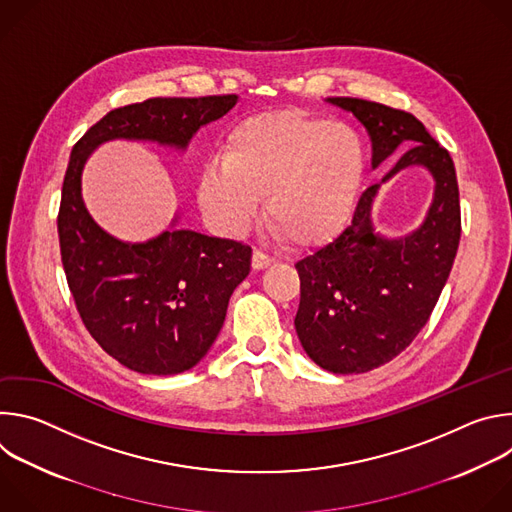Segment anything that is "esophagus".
<instances>
[{"label": "esophagus", "mask_w": 512, "mask_h": 512, "mask_svg": "<svg viewBox=\"0 0 512 512\" xmlns=\"http://www.w3.org/2000/svg\"><path fill=\"white\" fill-rule=\"evenodd\" d=\"M275 263V259H271L269 255H265L263 251H259V249H255L253 251V261H251V265H253V269L255 271H261V269H267L269 265H273Z\"/></svg>", "instance_id": "obj_1"}]
</instances>
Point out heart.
<instances>
[{
    "mask_svg": "<svg viewBox=\"0 0 512 512\" xmlns=\"http://www.w3.org/2000/svg\"><path fill=\"white\" fill-rule=\"evenodd\" d=\"M221 164L196 184L200 208L225 233H245L259 200L271 231L291 249L334 241L352 218L369 172L367 143L346 123L302 109L255 113L235 123Z\"/></svg>",
    "mask_w": 512,
    "mask_h": 512,
    "instance_id": "b5f03b06",
    "label": "heart"
}]
</instances>
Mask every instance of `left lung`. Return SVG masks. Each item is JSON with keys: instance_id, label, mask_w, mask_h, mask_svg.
<instances>
[{"instance_id": "1", "label": "left lung", "mask_w": 512, "mask_h": 512, "mask_svg": "<svg viewBox=\"0 0 512 512\" xmlns=\"http://www.w3.org/2000/svg\"><path fill=\"white\" fill-rule=\"evenodd\" d=\"M352 113L373 143V170L409 148L385 178L358 200L352 225L296 263V332L306 354L336 375L367 373L403 352L427 324L450 277L460 243V192L450 154L411 113L381 103L328 97ZM407 167L434 180L424 223L407 236L376 231L372 204L380 186Z\"/></svg>"}]
</instances>
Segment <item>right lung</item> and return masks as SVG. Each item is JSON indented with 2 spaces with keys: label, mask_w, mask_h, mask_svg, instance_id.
<instances>
[{
  "label": "right lung",
  "mask_w": 512,
  "mask_h": 512,
  "mask_svg": "<svg viewBox=\"0 0 512 512\" xmlns=\"http://www.w3.org/2000/svg\"><path fill=\"white\" fill-rule=\"evenodd\" d=\"M237 101V95L158 97L127 105L109 111L70 152L58 212L66 281L91 336L135 373L164 377L196 367L251 271V247L180 229V210L158 237L121 241L91 216L83 170L97 148L115 139L184 154L192 137Z\"/></svg>",
  "instance_id": "add662e5"
}]
</instances>
